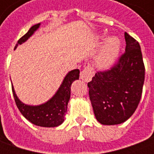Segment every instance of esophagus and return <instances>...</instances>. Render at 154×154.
<instances>
[{
	"label": "esophagus",
	"mask_w": 154,
	"mask_h": 154,
	"mask_svg": "<svg viewBox=\"0 0 154 154\" xmlns=\"http://www.w3.org/2000/svg\"><path fill=\"white\" fill-rule=\"evenodd\" d=\"M92 77H93V70H92V68L91 67H85L83 70L81 72V79L84 81V82H90Z\"/></svg>",
	"instance_id": "esophagus-1"
}]
</instances>
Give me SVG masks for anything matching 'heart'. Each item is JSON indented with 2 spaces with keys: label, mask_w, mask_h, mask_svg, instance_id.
<instances>
[{
  "label": "heart",
  "mask_w": 154,
  "mask_h": 154,
  "mask_svg": "<svg viewBox=\"0 0 154 154\" xmlns=\"http://www.w3.org/2000/svg\"><path fill=\"white\" fill-rule=\"evenodd\" d=\"M100 39H103V36H99ZM120 49V41L117 37L112 36L106 39L97 54V64L102 69L110 67L117 59Z\"/></svg>",
  "instance_id": "obj_1"
}]
</instances>
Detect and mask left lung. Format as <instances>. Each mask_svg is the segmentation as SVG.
<instances>
[{
	"mask_svg": "<svg viewBox=\"0 0 154 154\" xmlns=\"http://www.w3.org/2000/svg\"><path fill=\"white\" fill-rule=\"evenodd\" d=\"M125 53L110 70L98 72L87 83L96 118L102 125L125 122L138 107L144 82V64L139 42L125 33Z\"/></svg>",
	"mask_w": 154,
	"mask_h": 154,
	"instance_id": "1",
	"label": "left lung"
}]
</instances>
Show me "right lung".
<instances>
[{
	"mask_svg": "<svg viewBox=\"0 0 154 154\" xmlns=\"http://www.w3.org/2000/svg\"><path fill=\"white\" fill-rule=\"evenodd\" d=\"M40 26V23L32 26L29 31L23 37L20 38L15 45V49L18 45H20L35 33ZM79 69L70 71L65 76L63 82L58 90L51 99L45 103L38 106H30L23 103L15 94L14 87L12 86V92L15 98V101L20 113L25 119H27L35 125L41 127H57L63 124L64 116L67 113L68 101L70 100L71 86L74 81L79 79Z\"/></svg>",
	"mask_w": 154,
	"mask_h": 154,
	"instance_id": "1",
	"label": "right lung"
}]
</instances>
